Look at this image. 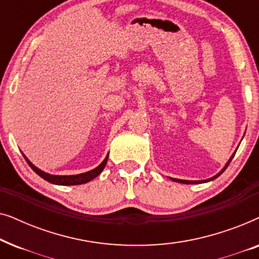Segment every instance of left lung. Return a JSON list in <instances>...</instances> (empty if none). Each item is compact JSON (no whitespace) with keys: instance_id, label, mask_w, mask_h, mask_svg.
I'll list each match as a JSON object with an SVG mask.
<instances>
[{"instance_id":"obj_1","label":"left lung","mask_w":259,"mask_h":259,"mask_svg":"<svg viewBox=\"0 0 259 259\" xmlns=\"http://www.w3.org/2000/svg\"><path fill=\"white\" fill-rule=\"evenodd\" d=\"M236 152H237V150H236L235 152H233V154L231 155V157H230V159H229V161H228V162H226V164H225V166H224V167H223V168L221 169V171H219V172L217 173V175H215V176H213V177H211V178H208V179H205V180H183V179H177V178H169V179H171V180H172V182H177V183H183V184H201V183H207V182H211V180H214L215 178H218V177H219V176H221V175H222V173H223V172H224L226 168H228V166H229V164H230V161H231V160H232V158H233V157H235Z\"/></svg>"}]
</instances>
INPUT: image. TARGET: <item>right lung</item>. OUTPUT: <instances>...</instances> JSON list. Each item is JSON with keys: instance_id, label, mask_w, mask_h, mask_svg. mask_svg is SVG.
Returning <instances> with one entry per match:
<instances>
[{"instance_id": "add662e5", "label": "right lung", "mask_w": 259, "mask_h": 259, "mask_svg": "<svg viewBox=\"0 0 259 259\" xmlns=\"http://www.w3.org/2000/svg\"><path fill=\"white\" fill-rule=\"evenodd\" d=\"M23 154V153H22ZM24 159H26L28 165L33 168V171L35 173H37L38 176L41 177L42 179L47 180V182L54 184V185H62V186H69V185H81V184H86L91 180H93L95 177H98L100 173L102 172V169L105 168L106 164H107L108 160V153L106 155V158L102 160V162L97 167L91 169L88 172H83V173H79V175H70V176H59V175H51V173H47L45 171H42L38 167H36L33 162H31L29 159H28L26 155L23 154Z\"/></svg>"}]
</instances>
